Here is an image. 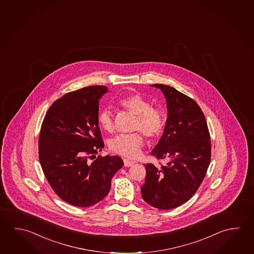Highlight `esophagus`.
Listing matches in <instances>:
<instances>
[{
  "mask_svg": "<svg viewBox=\"0 0 254 254\" xmlns=\"http://www.w3.org/2000/svg\"><path fill=\"white\" fill-rule=\"evenodd\" d=\"M133 164H134V162H133V161H131V160L124 159V166H125V167H132Z\"/></svg>",
  "mask_w": 254,
  "mask_h": 254,
  "instance_id": "1",
  "label": "esophagus"
}]
</instances>
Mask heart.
Returning <instances> with one entry per match:
<instances>
[{
    "label": "heart",
    "mask_w": 254,
    "mask_h": 254,
    "mask_svg": "<svg viewBox=\"0 0 254 254\" xmlns=\"http://www.w3.org/2000/svg\"><path fill=\"white\" fill-rule=\"evenodd\" d=\"M118 105L135 116L133 130L141 131L147 137L155 138L160 134L164 127V114L159 108L152 107L151 103L140 94H133L122 97L118 101ZM100 127L108 133H112L115 128L113 114L109 109H103L99 113ZM143 145V137L140 132L120 134L110 142V149L117 154L127 158H135L140 155Z\"/></svg>",
    "instance_id": "1"
}]
</instances>
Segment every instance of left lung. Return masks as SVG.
I'll list each match as a JSON object with an SVG mask.
<instances>
[{"label": "left lung", "instance_id": "obj_1", "mask_svg": "<svg viewBox=\"0 0 254 254\" xmlns=\"http://www.w3.org/2000/svg\"><path fill=\"white\" fill-rule=\"evenodd\" d=\"M151 85L161 90L168 107L164 132L151 155L167 164L145 165L142 197L157 209H174L191 199L202 182L210 162V136L196 102L169 85Z\"/></svg>", "mask_w": 254, "mask_h": 254}]
</instances>
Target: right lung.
Wrapping results in <instances>:
<instances>
[{
  "label": "right lung",
  "mask_w": 254,
  "mask_h": 254,
  "mask_svg": "<svg viewBox=\"0 0 254 254\" xmlns=\"http://www.w3.org/2000/svg\"><path fill=\"white\" fill-rule=\"evenodd\" d=\"M107 86H87L56 100L41 127L39 160L56 194L69 204L88 207L103 200L123 167L119 156L89 160L104 142L98 126L99 100Z\"/></svg>",
  "instance_id": "1"
}]
</instances>
